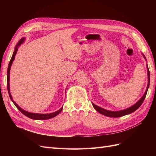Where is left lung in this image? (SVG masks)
Listing matches in <instances>:
<instances>
[{"mask_svg":"<svg viewBox=\"0 0 156 156\" xmlns=\"http://www.w3.org/2000/svg\"><path fill=\"white\" fill-rule=\"evenodd\" d=\"M144 58L146 59L145 56L143 54ZM147 72H148V85H147V88H146V90L145 91V93L143 95V96L141 98L140 100L136 102L135 104H134L133 106H131L129 108H126V109L124 110H122V111H108L106 109H104V108H103L101 107H98L97 105H96L95 104H94L93 103H92V105L94 107V108H95V109L99 112L101 114L105 115L106 116H108V117H114V118H117V117H120V116H123L124 115H129L130 113L133 112L135 111H136L137 108L142 105V103H143L144 99L146 98V94H147V91H148V89L150 85V72H149V69L148 67L147 66Z\"/></svg>","mask_w":156,"mask_h":156,"instance_id":"1","label":"left lung"}]
</instances>
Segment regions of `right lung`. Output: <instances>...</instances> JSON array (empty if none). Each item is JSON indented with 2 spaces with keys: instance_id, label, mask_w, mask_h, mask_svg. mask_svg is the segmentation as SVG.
<instances>
[{
  "instance_id": "add662e5",
  "label": "right lung",
  "mask_w": 156,
  "mask_h": 156,
  "mask_svg": "<svg viewBox=\"0 0 156 156\" xmlns=\"http://www.w3.org/2000/svg\"><path fill=\"white\" fill-rule=\"evenodd\" d=\"M25 41V37H23L21 38L20 41H19L18 43L17 44L16 48H15V50L13 51V53L12 55V58L10 61V62H9L8 64V71H7V88H8V94H9V96H10V98L11 99V100L12 101V102L13 103V104L16 106V107L18 108V110L20 111V112H21L23 115H25L26 116L30 118L31 119L33 120H48V119H52V118H53L56 116H57L59 113L62 111L63 107H61L60 109L57 111H56L55 112H52V113H49V114H38V113H32V112H27L26 111H25L24 109H23L21 108L20 106H19L17 103L13 100L12 99V96L10 94V68L12 66V64L13 62L14 58H15V56L17 53V51L18 50V48L21 45V44H22L23 42Z\"/></svg>"
}]
</instances>
